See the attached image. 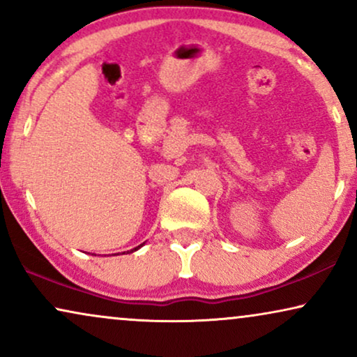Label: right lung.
Returning a JSON list of instances; mask_svg holds the SVG:
<instances>
[{
	"mask_svg": "<svg viewBox=\"0 0 357 357\" xmlns=\"http://www.w3.org/2000/svg\"><path fill=\"white\" fill-rule=\"evenodd\" d=\"M141 245H143V243H141ZM141 245H138V247H136V248H133V250H131V252H135V250H138V248L141 247Z\"/></svg>",
	"mask_w": 357,
	"mask_h": 357,
	"instance_id": "add662e5",
	"label": "right lung"
}]
</instances>
